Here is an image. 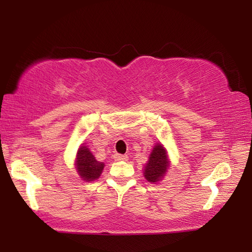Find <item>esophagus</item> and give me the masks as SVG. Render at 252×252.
Masks as SVG:
<instances>
[{"label":"esophagus","instance_id":"34e87169","mask_svg":"<svg viewBox=\"0 0 252 252\" xmlns=\"http://www.w3.org/2000/svg\"><path fill=\"white\" fill-rule=\"evenodd\" d=\"M114 160L116 161H127V156L126 155H114Z\"/></svg>","mask_w":252,"mask_h":252}]
</instances>
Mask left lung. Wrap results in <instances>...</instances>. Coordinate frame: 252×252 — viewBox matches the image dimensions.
<instances>
[{
	"label": "left lung",
	"instance_id": "1",
	"mask_svg": "<svg viewBox=\"0 0 252 252\" xmlns=\"http://www.w3.org/2000/svg\"><path fill=\"white\" fill-rule=\"evenodd\" d=\"M169 168L170 160L167 149L163 147V144L158 142L153 147L149 160L144 165L143 176L149 182L157 183L164 178Z\"/></svg>",
	"mask_w": 252,
	"mask_h": 252
}]
</instances>
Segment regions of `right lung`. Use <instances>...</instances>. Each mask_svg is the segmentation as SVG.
Segmentation results:
<instances>
[{"instance_id": "obj_1", "label": "right lung", "mask_w": 252, "mask_h": 252, "mask_svg": "<svg viewBox=\"0 0 252 252\" xmlns=\"http://www.w3.org/2000/svg\"><path fill=\"white\" fill-rule=\"evenodd\" d=\"M75 170L80 178L85 182L94 181L99 179L104 169V163L95 159L85 144H81L75 158Z\"/></svg>"}]
</instances>
